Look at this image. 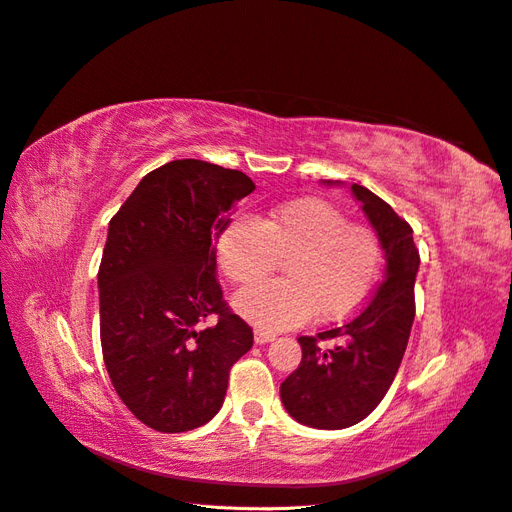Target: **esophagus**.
<instances>
[{
  "label": "esophagus",
  "instance_id": "obj_1",
  "mask_svg": "<svg viewBox=\"0 0 512 512\" xmlns=\"http://www.w3.org/2000/svg\"><path fill=\"white\" fill-rule=\"evenodd\" d=\"M276 336L272 332H263V329H255V342L257 344H266V342H272Z\"/></svg>",
  "mask_w": 512,
  "mask_h": 512
}]
</instances>
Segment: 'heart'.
<instances>
[{
	"label": "heart",
	"mask_w": 512,
	"mask_h": 512,
	"mask_svg": "<svg viewBox=\"0 0 512 512\" xmlns=\"http://www.w3.org/2000/svg\"><path fill=\"white\" fill-rule=\"evenodd\" d=\"M217 257L234 285L261 283L287 259L285 280L240 293L242 317L266 329L304 323L317 310L325 321L364 306L383 266L376 229L349 221L325 200L304 197L272 208L261 219L238 214L217 236Z\"/></svg>",
	"instance_id": "b5f03b06"
}]
</instances>
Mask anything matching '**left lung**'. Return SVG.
I'll return each instance as SVG.
<instances>
[{"label": "left lung", "instance_id": "obj_1", "mask_svg": "<svg viewBox=\"0 0 512 512\" xmlns=\"http://www.w3.org/2000/svg\"><path fill=\"white\" fill-rule=\"evenodd\" d=\"M338 183V180H336ZM327 185H334L327 180ZM381 238L387 268L383 283L349 323L300 336L302 361L280 385L289 415L317 430H342L381 404L402 364L415 321L419 251L412 227L370 189L351 187Z\"/></svg>", "mask_w": 512, "mask_h": 512}]
</instances>
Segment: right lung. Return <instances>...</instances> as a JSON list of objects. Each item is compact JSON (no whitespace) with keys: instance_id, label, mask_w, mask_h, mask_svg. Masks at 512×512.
I'll list each match as a JSON object with an SVG mask.
<instances>
[{"instance_id":"right-lung-1","label":"right lung","mask_w":512,"mask_h":512,"mask_svg":"<svg viewBox=\"0 0 512 512\" xmlns=\"http://www.w3.org/2000/svg\"><path fill=\"white\" fill-rule=\"evenodd\" d=\"M253 189L244 172L176 159L148 172L108 225L97 272L104 364L123 404L157 432L217 415L229 370L253 346L223 300L214 249L225 214ZM212 314L217 324L196 327Z\"/></svg>"}]
</instances>
